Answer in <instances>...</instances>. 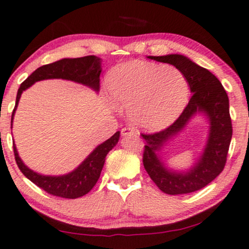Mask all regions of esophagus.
<instances>
[{"mask_svg": "<svg viewBox=\"0 0 249 249\" xmlns=\"http://www.w3.org/2000/svg\"><path fill=\"white\" fill-rule=\"evenodd\" d=\"M133 133H134V131H133V128H131V127H124L123 129H122V135L123 136L133 134Z\"/></svg>", "mask_w": 249, "mask_h": 249, "instance_id": "esophagus-1", "label": "esophagus"}]
</instances>
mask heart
I'll list each match as a JSON object with an SVG mask.
<instances>
[{
  "instance_id": "obj_1",
  "label": "heart",
  "mask_w": 249,
  "mask_h": 249,
  "mask_svg": "<svg viewBox=\"0 0 249 249\" xmlns=\"http://www.w3.org/2000/svg\"><path fill=\"white\" fill-rule=\"evenodd\" d=\"M107 89L114 106L128 110L132 124L148 132L173 124L184 110L190 93L179 70L144 61L114 68L108 74Z\"/></svg>"
}]
</instances>
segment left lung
I'll return each instance as SVG.
<instances>
[{
	"mask_svg": "<svg viewBox=\"0 0 249 249\" xmlns=\"http://www.w3.org/2000/svg\"><path fill=\"white\" fill-rule=\"evenodd\" d=\"M148 57L174 65L179 70L187 80L192 97L173 125L155 134H142L146 141L143 166L163 193L170 195L193 193L211 183L225 168L232 136L228 94L214 74L186 56L168 54ZM199 113L205 116L209 123L208 139L201 156L186 171L168 167L160 156L163 148L170 139L183 130L192 118Z\"/></svg>",
	"mask_w": 249,
	"mask_h": 249,
	"instance_id": "obj_1",
	"label": "left lung"
}]
</instances>
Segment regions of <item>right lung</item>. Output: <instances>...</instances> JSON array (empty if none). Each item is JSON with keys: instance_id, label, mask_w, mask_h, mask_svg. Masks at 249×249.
Masks as SVG:
<instances>
[{"instance_id": "right-lung-1", "label": "right lung", "mask_w": 249, "mask_h": 249, "mask_svg": "<svg viewBox=\"0 0 249 249\" xmlns=\"http://www.w3.org/2000/svg\"><path fill=\"white\" fill-rule=\"evenodd\" d=\"M101 70H103L101 59L94 55L79 58H62L51 64L38 68L21 83L18 93H17L16 106L11 117V128L21 94L24 90L30 88L34 83L41 80L63 79L80 83L98 92L100 86L99 76ZM118 140H120V131L115 133L110 139L96 146L92 152L75 169L65 175H59V176L36 173L28 168L21 160L15 142H13V150H15L17 164L21 173L38 187L54 196L64 198H78L89 193L96 185L103 170L107 153L117 144Z\"/></svg>"}]
</instances>
